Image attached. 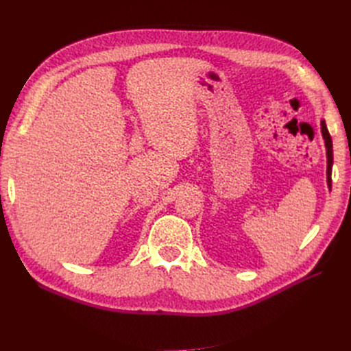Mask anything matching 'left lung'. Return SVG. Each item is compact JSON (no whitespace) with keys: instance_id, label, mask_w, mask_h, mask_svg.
<instances>
[{"instance_id":"8db88e82","label":"left lung","mask_w":351,"mask_h":351,"mask_svg":"<svg viewBox=\"0 0 351 351\" xmlns=\"http://www.w3.org/2000/svg\"><path fill=\"white\" fill-rule=\"evenodd\" d=\"M321 132H322V137L325 141V149H326V183H328V187H331V173H332V162H334L332 139H331V136H329V132L326 129L325 120L321 121Z\"/></svg>"}]
</instances>
